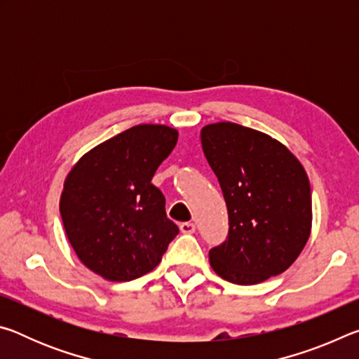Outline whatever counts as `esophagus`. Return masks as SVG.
Listing matches in <instances>:
<instances>
[{"mask_svg": "<svg viewBox=\"0 0 359 359\" xmlns=\"http://www.w3.org/2000/svg\"><path fill=\"white\" fill-rule=\"evenodd\" d=\"M180 231L184 234H193L194 231H196V224L191 223V222H185V223H180Z\"/></svg>", "mask_w": 359, "mask_h": 359, "instance_id": "obj_1", "label": "esophagus"}]
</instances>
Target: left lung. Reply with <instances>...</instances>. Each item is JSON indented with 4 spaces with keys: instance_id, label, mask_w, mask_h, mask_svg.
Segmentation results:
<instances>
[{
    "instance_id": "1",
    "label": "left lung",
    "mask_w": 359,
    "mask_h": 359,
    "mask_svg": "<svg viewBox=\"0 0 359 359\" xmlns=\"http://www.w3.org/2000/svg\"><path fill=\"white\" fill-rule=\"evenodd\" d=\"M204 155L228 209V238L210 248L224 280L255 285L278 276L311 236L312 194L297 158L264 133L231 121L201 130Z\"/></svg>"
}]
</instances>
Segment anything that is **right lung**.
I'll use <instances>...</instances> for the list:
<instances>
[{"label": "right lung", "mask_w": 359, "mask_h": 359, "mask_svg": "<svg viewBox=\"0 0 359 359\" xmlns=\"http://www.w3.org/2000/svg\"><path fill=\"white\" fill-rule=\"evenodd\" d=\"M165 125H137L96 145L65 180L60 214L79 259L111 282L154 271L179 228L151 184L177 144Z\"/></svg>", "instance_id": "right-lung-1"}]
</instances>
